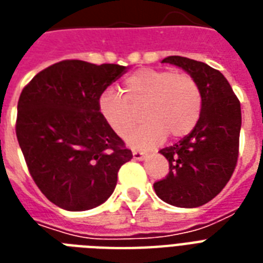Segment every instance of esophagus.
Returning <instances> with one entry per match:
<instances>
[{
    "label": "esophagus",
    "mask_w": 263,
    "mask_h": 263,
    "mask_svg": "<svg viewBox=\"0 0 263 263\" xmlns=\"http://www.w3.org/2000/svg\"><path fill=\"white\" fill-rule=\"evenodd\" d=\"M133 158L136 160H144L145 159V155L140 152V151H133Z\"/></svg>",
    "instance_id": "esophagus-1"
}]
</instances>
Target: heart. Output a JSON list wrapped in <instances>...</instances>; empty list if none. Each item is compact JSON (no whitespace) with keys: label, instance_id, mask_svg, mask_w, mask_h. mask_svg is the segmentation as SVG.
Wrapping results in <instances>:
<instances>
[{"label":"heart","instance_id":"1","mask_svg":"<svg viewBox=\"0 0 263 263\" xmlns=\"http://www.w3.org/2000/svg\"><path fill=\"white\" fill-rule=\"evenodd\" d=\"M126 97L111 89L101 93L99 111L109 127L119 136L133 129L137 115L133 107L145 104V123L126 137L138 149L159 145L167 136L185 137L199 122L203 105L201 90L189 74L172 70L142 68L125 81Z\"/></svg>","mask_w":263,"mask_h":263}]
</instances>
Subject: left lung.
<instances>
[{"label": "left lung", "mask_w": 263, "mask_h": 263, "mask_svg": "<svg viewBox=\"0 0 263 263\" xmlns=\"http://www.w3.org/2000/svg\"><path fill=\"white\" fill-rule=\"evenodd\" d=\"M196 79L203 105L195 129L160 149L168 160L166 178L154 184L156 195L176 207L193 209L213 200L231 180L239 156L240 101L219 71L181 56L163 60Z\"/></svg>", "instance_id": "left-lung-1"}]
</instances>
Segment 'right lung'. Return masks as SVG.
<instances>
[{
  "instance_id": "1",
  "label": "right lung",
  "mask_w": 263,
  "mask_h": 263,
  "mask_svg": "<svg viewBox=\"0 0 263 263\" xmlns=\"http://www.w3.org/2000/svg\"><path fill=\"white\" fill-rule=\"evenodd\" d=\"M127 70L64 60L38 72L20 95V149L36 186L60 209L103 204L121 166L133 158L99 111L101 93Z\"/></svg>"
}]
</instances>
